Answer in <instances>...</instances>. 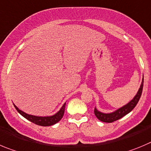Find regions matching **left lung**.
I'll return each mask as SVG.
<instances>
[{
  "label": "left lung",
  "instance_id": "1",
  "mask_svg": "<svg viewBox=\"0 0 151 151\" xmlns=\"http://www.w3.org/2000/svg\"><path fill=\"white\" fill-rule=\"evenodd\" d=\"M143 84H144V78L143 80H142L141 86L140 88H139L136 95L134 97V98H133L130 102L128 103L127 105L124 106L123 107L118 109V110H116L115 112H112V113H109V114L102 113V112L97 110L96 108H95V116H96L100 121H101V122H106V123H112V122H115V121L118 120V119H120V118H122V117L126 115L127 114L130 112L131 111L134 109L135 106H136V104H137L138 102H139V99H140L141 95H142V89H143Z\"/></svg>",
  "mask_w": 151,
  "mask_h": 151
}]
</instances>
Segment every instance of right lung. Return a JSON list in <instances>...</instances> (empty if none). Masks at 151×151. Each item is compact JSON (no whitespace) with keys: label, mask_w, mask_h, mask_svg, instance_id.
<instances>
[{"label":"right lung","mask_w":151,"mask_h":151,"mask_svg":"<svg viewBox=\"0 0 151 151\" xmlns=\"http://www.w3.org/2000/svg\"><path fill=\"white\" fill-rule=\"evenodd\" d=\"M14 106H15V108L16 109V110L18 111V112L22 115V116L24 117L26 119H27L28 121L33 122V124H36L39 125V126L47 127V126H51V125L55 124H56L57 122H59L60 120H61L62 118L63 117V115H64L65 104H63L61 109H60L57 113L55 114L54 115H52V116H49V117H38V116H34V115H28V114L25 113V112H22V110H20V109H18L15 105H14Z\"/></svg>","instance_id":"1"}]
</instances>
